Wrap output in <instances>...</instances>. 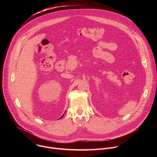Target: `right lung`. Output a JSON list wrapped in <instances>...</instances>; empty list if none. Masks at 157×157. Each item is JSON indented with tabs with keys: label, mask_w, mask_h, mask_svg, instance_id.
Returning a JSON list of instances; mask_svg holds the SVG:
<instances>
[{
	"label": "right lung",
	"mask_w": 157,
	"mask_h": 157,
	"mask_svg": "<svg viewBox=\"0 0 157 157\" xmlns=\"http://www.w3.org/2000/svg\"><path fill=\"white\" fill-rule=\"evenodd\" d=\"M63 116H64V115H63V116H61V117H63Z\"/></svg>",
	"instance_id": "right-lung-1"
}]
</instances>
